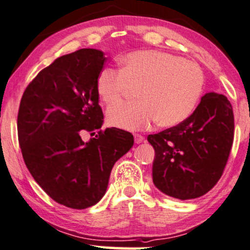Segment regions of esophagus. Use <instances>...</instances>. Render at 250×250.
Returning a JSON list of instances; mask_svg holds the SVG:
<instances>
[{
	"instance_id": "34e87169",
	"label": "esophagus",
	"mask_w": 250,
	"mask_h": 250,
	"mask_svg": "<svg viewBox=\"0 0 250 250\" xmlns=\"http://www.w3.org/2000/svg\"><path fill=\"white\" fill-rule=\"evenodd\" d=\"M134 137H135L136 144H140V143H142V142H144V136H142L141 134H135Z\"/></svg>"
}]
</instances>
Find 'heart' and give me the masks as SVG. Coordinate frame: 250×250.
Segmentation results:
<instances>
[{"label":"heart","instance_id":"b5f03b06","mask_svg":"<svg viewBox=\"0 0 250 250\" xmlns=\"http://www.w3.org/2000/svg\"><path fill=\"white\" fill-rule=\"evenodd\" d=\"M121 69L104 68L97 92L107 106L136 88L137 102L108 109L113 127L144 130L153 122L174 127L194 112L203 92L204 74L197 63L162 50H136L121 59Z\"/></svg>","mask_w":250,"mask_h":250}]
</instances>
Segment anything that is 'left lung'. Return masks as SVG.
Segmentation results:
<instances>
[{"label": "left lung", "mask_w": 250, "mask_h": 250, "mask_svg": "<svg viewBox=\"0 0 250 250\" xmlns=\"http://www.w3.org/2000/svg\"><path fill=\"white\" fill-rule=\"evenodd\" d=\"M234 138V115L223 94H204L194 113L147 141L156 152L152 178L164 194L191 200L207 194L222 178Z\"/></svg>", "instance_id": "obj_1"}]
</instances>
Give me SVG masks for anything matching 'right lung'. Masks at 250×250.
<instances>
[{
    "mask_svg": "<svg viewBox=\"0 0 250 250\" xmlns=\"http://www.w3.org/2000/svg\"><path fill=\"white\" fill-rule=\"evenodd\" d=\"M106 58L83 48L56 59L25 88L17 118L25 165L43 191L59 204L86 209L105 195L110 170L134 145L118 128L102 130L97 78ZM99 130L84 144L83 131Z\"/></svg>",
    "mask_w": 250,
    "mask_h": 250,
    "instance_id": "add662e5",
    "label": "right lung"
}]
</instances>
